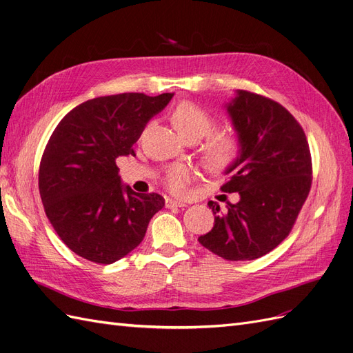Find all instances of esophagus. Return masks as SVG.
I'll list each match as a JSON object with an SVG mask.
<instances>
[{"label":"esophagus","instance_id":"34e87169","mask_svg":"<svg viewBox=\"0 0 353 353\" xmlns=\"http://www.w3.org/2000/svg\"><path fill=\"white\" fill-rule=\"evenodd\" d=\"M165 206L166 208H185L187 201H179V200H174V199H166L165 200Z\"/></svg>","mask_w":353,"mask_h":353}]
</instances>
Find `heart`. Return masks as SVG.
<instances>
[{
  "label": "heart",
  "mask_w": 353,
  "mask_h": 353,
  "mask_svg": "<svg viewBox=\"0 0 353 353\" xmlns=\"http://www.w3.org/2000/svg\"><path fill=\"white\" fill-rule=\"evenodd\" d=\"M174 123L178 132L185 140H200L215 130V117L201 105L183 101L176 105L174 112ZM241 154V141L234 134H219L212 137L205 144V162L216 169H223L232 165ZM191 178V172L187 166L178 165L166 170L165 185L175 194H184Z\"/></svg>",
  "instance_id": "b5f03b06"
}]
</instances>
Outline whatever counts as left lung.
Returning a JSON list of instances; mask_svg holds the SVG:
<instances>
[{
	"instance_id": "obj_1",
	"label": "left lung",
	"mask_w": 353,
	"mask_h": 353,
	"mask_svg": "<svg viewBox=\"0 0 353 353\" xmlns=\"http://www.w3.org/2000/svg\"><path fill=\"white\" fill-rule=\"evenodd\" d=\"M240 157L225 170L223 193H239L215 215L213 228L199 243L227 261H253L275 249L290 234L312 183V160L302 126L276 101L237 90L227 103Z\"/></svg>"
}]
</instances>
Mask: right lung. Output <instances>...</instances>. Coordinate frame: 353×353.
Listing matches in <instances>:
<instances>
[{
  "label": "right lung",
  "instance_id": "add662e5",
  "mask_svg": "<svg viewBox=\"0 0 353 353\" xmlns=\"http://www.w3.org/2000/svg\"><path fill=\"white\" fill-rule=\"evenodd\" d=\"M172 92L105 95L72 109L51 134L39 165V194L57 236L81 258L109 265L132 252L165 206L157 193L123 185L116 159L134 154L147 122Z\"/></svg>",
  "mask_w": 353,
  "mask_h": 353
}]
</instances>
